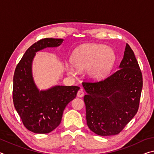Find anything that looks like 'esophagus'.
<instances>
[{
    "label": "esophagus",
    "instance_id": "obj_1",
    "mask_svg": "<svg viewBox=\"0 0 154 154\" xmlns=\"http://www.w3.org/2000/svg\"><path fill=\"white\" fill-rule=\"evenodd\" d=\"M83 95H84V92H83V90H82V89L78 91V92H77V97H79V98L83 97Z\"/></svg>",
    "mask_w": 154,
    "mask_h": 154
}]
</instances>
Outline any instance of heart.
I'll return each mask as SVG.
<instances>
[{"label": "heart", "instance_id": "1", "mask_svg": "<svg viewBox=\"0 0 154 154\" xmlns=\"http://www.w3.org/2000/svg\"><path fill=\"white\" fill-rule=\"evenodd\" d=\"M72 64L67 66L69 75L87 69L90 79L99 81L105 78L113 67L115 54L112 49L103 44H85L77 48L72 54Z\"/></svg>", "mask_w": 154, "mask_h": 154}]
</instances>
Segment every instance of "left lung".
<instances>
[{"label":"left lung","mask_w":154,"mask_h":154,"mask_svg":"<svg viewBox=\"0 0 154 154\" xmlns=\"http://www.w3.org/2000/svg\"><path fill=\"white\" fill-rule=\"evenodd\" d=\"M87 125L100 136L119 134L139 109L143 77L128 44L118 70L101 82H83Z\"/></svg>","instance_id":"left-lung-1"}]
</instances>
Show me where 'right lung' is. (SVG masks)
<instances>
[{
  "mask_svg": "<svg viewBox=\"0 0 154 154\" xmlns=\"http://www.w3.org/2000/svg\"><path fill=\"white\" fill-rule=\"evenodd\" d=\"M62 38H45L34 43L25 52L14 75L13 100L24 126L37 134H47L59 126L65 107L76 97L79 87L55 85L40 90L32 75L36 53L61 45Z\"/></svg>",
  "mask_w": 154,
  "mask_h": 154,
  "instance_id": "obj_1",
  "label": "right lung"
}]
</instances>
